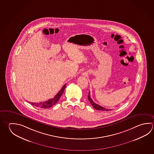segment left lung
<instances>
[{"label": "left lung", "instance_id": "left-lung-1", "mask_svg": "<svg viewBox=\"0 0 154 154\" xmlns=\"http://www.w3.org/2000/svg\"><path fill=\"white\" fill-rule=\"evenodd\" d=\"M88 93H89V94L88 95V100L90 101V103L92 105V106L95 109L100 110V111H109V110H111V109H105V108H104L103 107L101 106L100 105H99L98 104L95 103L93 101L92 98L91 97L90 92H89Z\"/></svg>", "mask_w": 154, "mask_h": 154}]
</instances>
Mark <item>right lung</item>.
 I'll use <instances>...</instances> for the list:
<instances>
[{
  "mask_svg": "<svg viewBox=\"0 0 154 154\" xmlns=\"http://www.w3.org/2000/svg\"><path fill=\"white\" fill-rule=\"evenodd\" d=\"M66 84L63 85V86L62 87L61 89L60 90L59 92L57 93L56 94L53 98L49 99L48 100L45 101L44 102H41L39 103H30L33 105L37 107H39V108H42V109H48L50 108L51 107L53 106L54 105H55L57 101H59V99L61 97V96L62 95L63 93L64 92V89L66 88Z\"/></svg>",
  "mask_w": 154,
  "mask_h": 154,
  "instance_id": "1",
  "label": "right lung"
}]
</instances>
